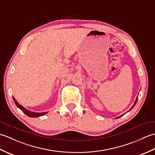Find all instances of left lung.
Segmentation results:
<instances>
[{"mask_svg": "<svg viewBox=\"0 0 155 155\" xmlns=\"http://www.w3.org/2000/svg\"><path fill=\"white\" fill-rule=\"evenodd\" d=\"M137 99H138V96H137V98H136V100H135V103H134V105L132 106V107L131 108H130V110H129V111H130V110H131L133 107H134V106H135V104H136V103H137ZM123 115H124V114H123ZM123 115H121V116H120V117H121V116H123ZM118 117L117 118H119V117Z\"/></svg>", "mask_w": 155, "mask_h": 155, "instance_id": "1", "label": "left lung"}]
</instances>
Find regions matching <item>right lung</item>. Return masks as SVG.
Returning <instances> with one entry per match:
<instances>
[{
  "label": "right lung",
  "mask_w": 155,
  "mask_h": 155,
  "mask_svg": "<svg viewBox=\"0 0 155 155\" xmlns=\"http://www.w3.org/2000/svg\"><path fill=\"white\" fill-rule=\"evenodd\" d=\"M12 98H13L14 101H15V103L16 105L18 107V108H19L20 110H22L24 113H25V114L27 116L30 117H37L42 116V115H45V114H46V113H47V112H44V113H35V112L30 111H29V110L26 109V108L24 107H22L21 105H20L16 101V100L15 99V97H12Z\"/></svg>",
  "instance_id": "1"
}]
</instances>
